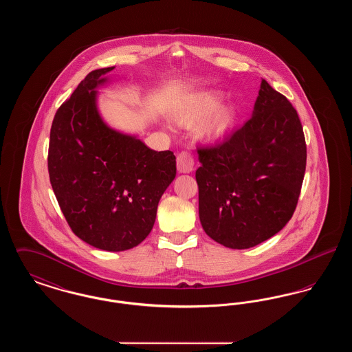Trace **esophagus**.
Instances as JSON below:
<instances>
[{
	"label": "esophagus",
	"mask_w": 352,
	"mask_h": 352,
	"mask_svg": "<svg viewBox=\"0 0 352 352\" xmlns=\"http://www.w3.org/2000/svg\"><path fill=\"white\" fill-rule=\"evenodd\" d=\"M177 168L179 173H191L194 170V157L188 151H181L177 155Z\"/></svg>",
	"instance_id": "34e87169"
}]
</instances>
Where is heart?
I'll list each match as a JSON object with an SVG mask.
<instances>
[{"instance_id":"obj_1","label":"heart","mask_w":352,"mask_h":352,"mask_svg":"<svg viewBox=\"0 0 352 352\" xmlns=\"http://www.w3.org/2000/svg\"><path fill=\"white\" fill-rule=\"evenodd\" d=\"M221 95L206 91L181 104L174 118L179 125L192 126L198 122L197 135L204 141H217L232 131L237 121V109L232 104L220 105Z\"/></svg>"}]
</instances>
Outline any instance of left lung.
Listing matches in <instances>:
<instances>
[{"mask_svg":"<svg viewBox=\"0 0 352 352\" xmlns=\"http://www.w3.org/2000/svg\"><path fill=\"white\" fill-rule=\"evenodd\" d=\"M199 219L219 244L247 250L293 217L306 168L301 121L290 101L261 80L252 118L221 144L198 149Z\"/></svg>","mask_w":352,"mask_h":352,"instance_id":"obj_1","label":"left lung"}]
</instances>
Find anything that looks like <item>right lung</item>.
Here are the masks:
<instances>
[{
	"instance_id": "1",
	"label": "right lung",
	"mask_w": 352,
	"mask_h": 352,
	"mask_svg": "<svg viewBox=\"0 0 352 352\" xmlns=\"http://www.w3.org/2000/svg\"><path fill=\"white\" fill-rule=\"evenodd\" d=\"M115 67L89 72L55 113L49 175L72 232L102 251L138 245L151 234L158 201L177 174L173 151H155L108 126L98 91Z\"/></svg>"
}]
</instances>
